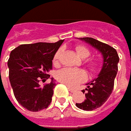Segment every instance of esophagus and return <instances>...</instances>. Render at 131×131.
I'll return each mask as SVG.
<instances>
[{
	"mask_svg": "<svg viewBox=\"0 0 131 131\" xmlns=\"http://www.w3.org/2000/svg\"><path fill=\"white\" fill-rule=\"evenodd\" d=\"M69 90L71 92H76L75 89H73V88H71V87H69Z\"/></svg>",
	"mask_w": 131,
	"mask_h": 131,
	"instance_id": "obj_1",
	"label": "esophagus"
}]
</instances>
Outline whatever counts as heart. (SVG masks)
<instances>
[{"label": "heart", "instance_id": "b5f03b06", "mask_svg": "<svg viewBox=\"0 0 131 131\" xmlns=\"http://www.w3.org/2000/svg\"><path fill=\"white\" fill-rule=\"evenodd\" d=\"M75 50L78 55L81 59H83V60L87 59L90 56V51L88 49V48H86L84 45H77L75 47ZM61 49H59L54 54L53 60V62H56L57 61ZM88 65L90 69H94L96 67L97 64L95 61L91 60L88 62ZM55 77L60 82L70 86H74L80 83L83 82L87 78L86 74L83 70L71 69V68H63L58 71H57Z\"/></svg>", "mask_w": 131, "mask_h": 131}]
</instances>
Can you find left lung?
Instances as JSON below:
<instances>
[{
    "instance_id": "8db88e82",
    "label": "left lung",
    "mask_w": 131,
    "mask_h": 131,
    "mask_svg": "<svg viewBox=\"0 0 131 131\" xmlns=\"http://www.w3.org/2000/svg\"><path fill=\"white\" fill-rule=\"evenodd\" d=\"M97 49L102 54L103 66L98 78L86 83L87 88L82 90L85 93L86 100L82 103H76V106L86 111L94 110L102 106L111 95L114 80L118 71V63L119 57L116 50L107 44L89 37L80 38Z\"/></svg>"
}]
</instances>
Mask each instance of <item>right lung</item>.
<instances>
[{"label": "right lung", "mask_w": 131, "mask_h": 131, "mask_svg": "<svg viewBox=\"0 0 131 131\" xmlns=\"http://www.w3.org/2000/svg\"><path fill=\"white\" fill-rule=\"evenodd\" d=\"M63 41L21 45L10 53L7 62L10 84L16 100L25 109L37 112L50 105L55 80L44 86L39 81L50 78L47 72L52 69L54 54Z\"/></svg>", "instance_id": "1"}]
</instances>
